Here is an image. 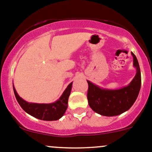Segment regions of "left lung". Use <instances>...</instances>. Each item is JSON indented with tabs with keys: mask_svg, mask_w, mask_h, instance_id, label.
Wrapping results in <instances>:
<instances>
[{
	"mask_svg": "<svg viewBox=\"0 0 152 152\" xmlns=\"http://www.w3.org/2000/svg\"><path fill=\"white\" fill-rule=\"evenodd\" d=\"M131 54L136 74L127 86L118 89H108L87 80L88 104L96 113L104 116L118 115L129 110L135 102L141 86V76L137 58L132 52Z\"/></svg>",
	"mask_w": 152,
	"mask_h": 152,
	"instance_id": "8db88e82",
	"label": "left lung"
}]
</instances>
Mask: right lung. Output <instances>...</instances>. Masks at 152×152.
Here are the masks:
<instances>
[{
  "mask_svg": "<svg viewBox=\"0 0 152 152\" xmlns=\"http://www.w3.org/2000/svg\"><path fill=\"white\" fill-rule=\"evenodd\" d=\"M72 82L68 85L66 88L58 99L53 103H34L28 102L20 97L13 85L15 97L22 108L27 113L38 119L43 121H56L64 115L67 107L68 99L71 93Z\"/></svg>",
  "mask_w": 152,
  "mask_h": 152,
  "instance_id": "1",
  "label": "right lung"
}]
</instances>
